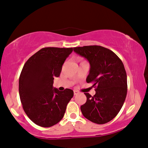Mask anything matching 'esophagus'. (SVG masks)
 I'll return each instance as SVG.
<instances>
[{"instance_id": "esophagus-1", "label": "esophagus", "mask_w": 148, "mask_h": 148, "mask_svg": "<svg viewBox=\"0 0 148 148\" xmlns=\"http://www.w3.org/2000/svg\"><path fill=\"white\" fill-rule=\"evenodd\" d=\"M73 92H74V95H78V94H79V92L77 91V90H74Z\"/></svg>"}]
</instances>
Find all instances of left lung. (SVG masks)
<instances>
[{
	"label": "left lung",
	"instance_id": "left-lung-1",
	"mask_svg": "<svg viewBox=\"0 0 148 148\" xmlns=\"http://www.w3.org/2000/svg\"><path fill=\"white\" fill-rule=\"evenodd\" d=\"M90 65L87 83H93L96 94L84 93L87 100L81 106L83 116L94 123L103 124L116 117L127 94V76L120 58L110 49L99 45L74 47Z\"/></svg>",
	"mask_w": 148,
	"mask_h": 148
}]
</instances>
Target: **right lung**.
<instances>
[{
  "instance_id": "add662e5",
  "label": "right lung",
  "mask_w": 148,
  "mask_h": 148,
  "mask_svg": "<svg viewBox=\"0 0 148 148\" xmlns=\"http://www.w3.org/2000/svg\"><path fill=\"white\" fill-rule=\"evenodd\" d=\"M73 48L44 47L26 61L19 79V94L23 109L36 125L50 127L62 120L73 91L53 87L62 64Z\"/></svg>"
}]
</instances>
